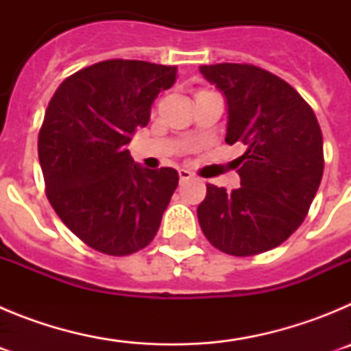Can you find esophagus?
<instances>
[{"mask_svg":"<svg viewBox=\"0 0 351 351\" xmlns=\"http://www.w3.org/2000/svg\"><path fill=\"white\" fill-rule=\"evenodd\" d=\"M191 178H193V173H191L190 170H186V169L179 170V179H181V181H188V179Z\"/></svg>","mask_w":351,"mask_h":351,"instance_id":"34e87169","label":"esophagus"}]
</instances>
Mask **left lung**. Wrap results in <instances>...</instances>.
Returning <instances> with one entry per match:
<instances>
[{"mask_svg":"<svg viewBox=\"0 0 351 351\" xmlns=\"http://www.w3.org/2000/svg\"><path fill=\"white\" fill-rule=\"evenodd\" d=\"M200 73L225 96L226 144L241 186L207 184L198 223L214 247L258 255L285 243L304 221L324 176V141L313 108L280 77L253 64H204Z\"/></svg>","mask_w":351,"mask_h":351,"instance_id":"8db88e82","label":"left lung"}]
</instances>
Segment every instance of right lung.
I'll use <instances>...</instances> for the list:
<instances>
[{"instance_id": "obj_1", "label": "right lung", "mask_w": 351, "mask_h": 351, "mask_svg": "<svg viewBox=\"0 0 351 351\" xmlns=\"http://www.w3.org/2000/svg\"><path fill=\"white\" fill-rule=\"evenodd\" d=\"M176 77V66L108 60L68 77L49 101L38 135L49 202L80 241L105 255L147 246L178 188V170L144 169L128 151L158 93Z\"/></svg>"}]
</instances>
